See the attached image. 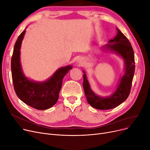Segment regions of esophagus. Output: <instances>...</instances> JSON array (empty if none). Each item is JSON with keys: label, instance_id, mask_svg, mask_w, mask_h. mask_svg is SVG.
Segmentation results:
<instances>
[{"label": "esophagus", "instance_id": "1", "mask_svg": "<svg viewBox=\"0 0 150 150\" xmlns=\"http://www.w3.org/2000/svg\"><path fill=\"white\" fill-rule=\"evenodd\" d=\"M77 63L78 64V65H79V66H81V65H82V64H83V63H84V61H83V59L80 58V59H78V61H77Z\"/></svg>", "mask_w": 150, "mask_h": 150}]
</instances>
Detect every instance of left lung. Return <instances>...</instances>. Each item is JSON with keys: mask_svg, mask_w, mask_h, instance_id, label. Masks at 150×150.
Listing matches in <instances>:
<instances>
[{"mask_svg": "<svg viewBox=\"0 0 150 150\" xmlns=\"http://www.w3.org/2000/svg\"><path fill=\"white\" fill-rule=\"evenodd\" d=\"M117 33L109 44L102 47L103 51L115 53L121 57L125 62L124 74L120 78L115 91L111 96L101 97L94 93L91 88L87 76L83 70V88L88 103L93 108L100 110L114 108L125 101L131 91L132 81L135 71L134 54L130 42L120 30L116 28Z\"/></svg>", "mask_w": 150, "mask_h": 150, "instance_id": "obj_1", "label": "left lung"}]
</instances>
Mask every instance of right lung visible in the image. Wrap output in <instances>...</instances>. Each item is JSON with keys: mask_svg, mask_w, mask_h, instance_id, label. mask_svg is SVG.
Here are the masks:
<instances>
[{"mask_svg": "<svg viewBox=\"0 0 150 150\" xmlns=\"http://www.w3.org/2000/svg\"><path fill=\"white\" fill-rule=\"evenodd\" d=\"M25 29L19 36L14 44L11 58V74L14 91L19 98L27 105L38 110L47 109L57 102L63 78L72 69V66L58 69L44 81L30 80L23 74L20 61V50Z\"/></svg>", "mask_w": 150, "mask_h": 150, "instance_id": "1", "label": "right lung"}]
</instances>
